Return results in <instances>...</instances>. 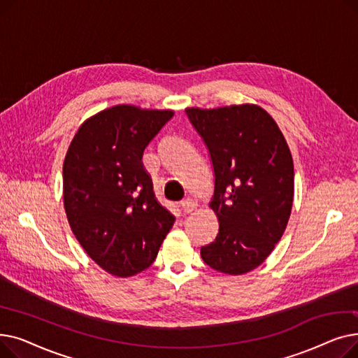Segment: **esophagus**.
<instances>
[{"label": "esophagus", "instance_id": "1", "mask_svg": "<svg viewBox=\"0 0 358 358\" xmlns=\"http://www.w3.org/2000/svg\"><path fill=\"white\" fill-rule=\"evenodd\" d=\"M180 208L184 213H190L197 208V201L193 199H184L182 201H180Z\"/></svg>", "mask_w": 358, "mask_h": 358}]
</instances>
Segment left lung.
I'll return each instance as SVG.
<instances>
[{
	"mask_svg": "<svg viewBox=\"0 0 358 358\" xmlns=\"http://www.w3.org/2000/svg\"><path fill=\"white\" fill-rule=\"evenodd\" d=\"M213 165L210 203L219 232L200 248L224 274L258 267L283 235L292 212L294 169L287 142L268 113L254 104L187 108Z\"/></svg>",
	"mask_w": 358,
	"mask_h": 358,
	"instance_id": "1",
	"label": "left lung"
}]
</instances>
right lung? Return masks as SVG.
Masks as SVG:
<instances>
[{
  "instance_id": "add662e5",
  "label": "right lung",
  "mask_w": 358,
  "mask_h": 358,
  "mask_svg": "<svg viewBox=\"0 0 358 358\" xmlns=\"http://www.w3.org/2000/svg\"><path fill=\"white\" fill-rule=\"evenodd\" d=\"M171 110L115 106L78 129L64 161V206L85 252L117 277L148 268L174 216L155 197L143 150Z\"/></svg>"
}]
</instances>
